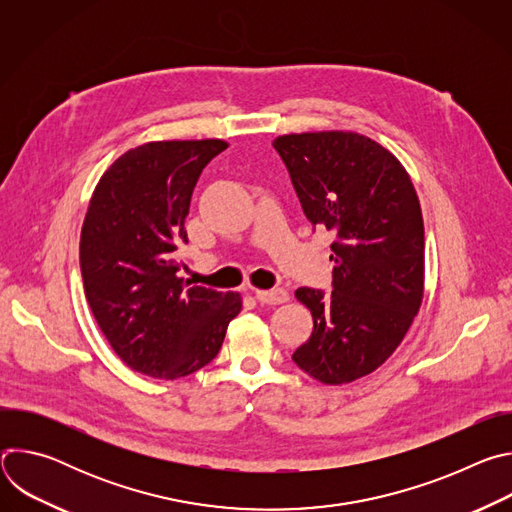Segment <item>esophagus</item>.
Wrapping results in <instances>:
<instances>
[{
    "instance_id": "obj_1",
    "label": "esophagus",
    "mask_w": 512,
    "mask_h": 512,
    "mask_svg": "<svg viewBox=\"0 0 512 512\" xmlns=\"http://www.w3.org/2000/svg\"><path fill=\"white\" fill-rule=\"evenodd\" d=\"M255 298L261 304L277 306V304H285L289 300V294H287V289H283V287H273V289H257Z\"/></svg>"
}]
</instances>
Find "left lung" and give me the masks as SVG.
Returning a JSON list of instances; mask_svg holds the SVG:
<instances>
[{
    "label": "left lung",
    "instance_id": "1",
    "mask_svg": "<svg viewBox=\"0 0 512 512\" xmlns=\"http://www.w3.org/2000/svg\"><path fill=\"white\" fill-rule=\"evenodd\" d=\"M312 227L332 233V291L298 287L314 330L294 362L326 385L373 373L407 334L423 300V218L399 160L352 131L273 141Z\"/></svg>",
    "mask_w": 512,
    "mask_h": 512
}]
</instances>
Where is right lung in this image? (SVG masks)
Returning <instances> with one entry per match:
<instances>
[{"mask_svg":"<svg viewBox=\"0 0 512 512\" xmlns=\"http://www.w3.org/2000/svg\"><path fill=\"white\" fill-rule=\"evenodd\" d=\"M227 143L152 141L117 158L99 180L81 231L91 312L129 369L174 381L218 354L239 294L178 277L176 251L194 186Z\"/></svg>","mask_w":512,"mask_h":512,"instance_id":"right-lung-1","label":"right lung"}]
</instances>
